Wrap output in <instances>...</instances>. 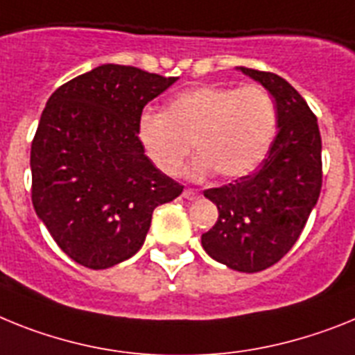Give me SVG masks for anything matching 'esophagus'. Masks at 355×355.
<instances>
[{"label": "esophagus", "mask_w": 355, "mask_h": 355, "mask_svg": "<svg viewBox=\"0 0 355 355\" xmlns=\"http://www.w3.org/2000/svg\"><path fill=\"white\" fill-rule=\"evenodd\" d=\"M182 196L184 198H186V200H196V198H198V191H195V189H191V187H186V189H184V193H182Z\"/></svg>", "instance_id": "34e87169"}]
</instances>
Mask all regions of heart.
<instances>
[{
    "label": "heart",
    "mask_w": 355,
    "mask_h": 355,
    "mask_svg": "<svg viewBox=\"0 0 355 355\" xmlns=\"http://www.w3.org/2000/svg\"><path fill=\"white\" fill-rule=\"evenodd\" d=\"M276 124V103L263 86L207 85L175 95L166 113L142 112L137 135L168 177L182 171L193 141L200 155L193 164L195 177L216 171L222 178H238L265 159Z\"/></svg>",
    "instance_id": "heart-1"
}]
</instances>
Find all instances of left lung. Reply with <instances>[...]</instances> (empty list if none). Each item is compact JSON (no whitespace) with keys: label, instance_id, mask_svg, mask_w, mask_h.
Returning <instances> with one entry per match:
<instances>
[{"label":"left lung","instance_id":"8db88e82","mask_svg":"<svg viewBox=\"0 0 355 355\" xmlns=\"http://www.w3.org/2000/svg\"><path fill=\"white\" fill-rule=\"evenodd\" d=\"M240 70L270 92L279 132L254 171L205 189V198L218 207V220L202 234V247L229 269L260 272L293 249L320 198L321 135L309 104L285 79Z\"/></svg>","mask_w":355,"mask_h":355}]
</instances>
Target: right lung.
Returning a JSON list of instances; mask_svg holds the SVG:
<instances>
[{
    "label": "right lung",
    "instance_id": "add662e5",
    "mask_svg": "<svg viewBox=\"0 0 355 355\" xmlns=\"http://www.w3.org/2000/svg\"><path fill=\"white\" fill-rule=\"evenodd\" d=\"M177 77L103 64L50 95L32 141V204L62 252L88 269L132 258L157 205L184 186L144 155L142 110Z\"/></svg>",
    "mask_w": 355,
    "mask_h": 355
}]
</instances>
